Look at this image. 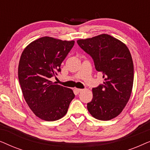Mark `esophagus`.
I'll use <instances>...</instances> for the list:
<instances>
[{"instance_id": "1", "label": "esophagus", "mask_w": 150, "mask_h": 150, "mask_svg": "<svg viewBox=\"0 0 150 150\" xmlns=\"http://www.w3.org/2000/svg\"><path fill=\"white\" fill-rule=\"evenodd\" d=\"M75 91L77 92V93H80V92H81L82 91H83V89H75Z\"/></svg>"}]
</instances>
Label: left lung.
I'll return each mask as SVG.
<instances>
[{
    "label": "left lung",
    "instance_id": "left-lung-1",
    "mask_svg": "<svg viewBox=\"0 0 150 150\" xmlns=\"http://www.w3.org/2000/svg\"><path fill=\"white\" fill-rule=\"evenodd\" d=\"M93 59L104 84L92 89L93 99L87 109L94 118L108 121L118 116L130 99L134 81V65L130 50L120 40L107 34L77 40Z\"/></svg>",
    "mask_w": 150,
    "mask_h": 150
}]
</instances>
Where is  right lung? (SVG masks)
<instances>
[{"mask_svg":"<svg viewBox=\"0 0 150 150\" xmlns=\"http://www.w3.org/2000/svg\"><path fill=\"white\" fill-rule=\"evenodd\" d=\"M74 45L66 41L43 37L30 43L22 52L18 79L28 106L39 118L52 122L65 115L74 93L53 83L50 78L61 71V64Z\"/></svg>","mask_w":150,"mask_h":150,"instance_id":"obj_1","label":"right lung"}]
</instances>
